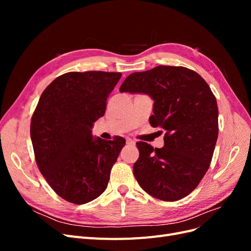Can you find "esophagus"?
I'll return each instance as SVG.
<instances>
[{"label": "esophagus", "mask_w": 251, "mask_h": 251, "mask_svg": "<svg viewBox=\"0 0 251 251\" xmlns=\"http://www.w3.org/2000/svg\"><path fill=\"white\" fill-rule=\"evenodd\" d=\"M126 144H128V146H134L135 144V141L131 138H126Z\"/></svg>", "instance_id": "esophagus-1"}]
</instances>
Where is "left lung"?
Listing matches in <instances>:
<instances>
[{"instance_id": "obj_1", "label": "left lung", "mask_w": 251, "mask_h": 251, "mask_svg": "<svg viewBox=\"0 0 251 251\" xmlns=\"http://www.w3.org/2000/svg\"><path fill=\"white\" fill-rule=\"evenodd\" d=\"M119 91L149 95L154 100L150 124L166 131L161 149L136 143L138 184L159 200L184 198L206 174L218 139V104L207 82L187 68L158 66L128 75Z\"/></svg>"}]
</instances>
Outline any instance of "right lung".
Instances as JSON below:
<instances>
[{
	"label": "right lung",
	"instance_id": "add662e5",
	"mask_svg": "<svg viewBox=\"0 0 251 251\" xmlns=\"http://www.w3.org/2000/svg\"><path fill=\"white\" fill-rule=\"evenodd\" d=\"M119 72H69L42 93L32 115L30 136L35 161L59 197L85 204L108 186L110 173L126 140L93 137L92 126L104 115Z\"/></svg>",
	"mask_w": 251,
	"mask_h": 251
}]
</instances>
